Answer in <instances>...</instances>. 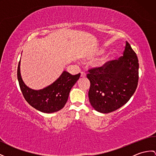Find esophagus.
<instances>
[{"mask_svg":"<svg viewBox=\"0 0 156 156\" xmlns=\"http://www.w3.org/2000/svg\"><path fill=\"white\" fill-rule=\"evenodd\" d=\"M81 77H86V74L85 73H84V72H81Z\"/></svg>","mask_w":156,"mask_h":156,"instance_id":"1","label":"esophagus"}]
</instances>
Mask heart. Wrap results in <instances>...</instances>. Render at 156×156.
Returning a JSON list of instances; mask_svg holds the SVG:
<instances>
[{"instance_id": "obj_1", "label": "heart", "mask_w": 156, "mask_h": 156, "mask_svg": "<svg viewBox=\"0 0 156 156\" xmlns=\"http://www.w3.org/2000/svg\"><path fill=\"white\" fill-rule=\"evenodd\" d=\"M104 52V49H100L99 51H98V54H102V53ZM112 57V54H110V55H106V56H105V57H103V58H102L99 62H98V63H97V67H102V66H104L106 63H107L108 61L111 59V58Z\"/></svg>"}]
</instances>
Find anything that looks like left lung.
Returning a JSON list of instances; mask_svg holds the SVG:
<instances>
[{"label":"left lung","mask_w":156,"mask_h":156,"mask_svg":"<svg viewBox=\"0 0 156 156\" xmlns=\"http://www.w3.org/2000/svg\"><path fill=\"white\" fill-rule=\"evenodd\" d=\"M138 69V57L128 41L119 59L89 69V98L94 109L109 113L126 104L137 88Z\"/></svg>","instance_id":"8db88e82"}]
</instances>
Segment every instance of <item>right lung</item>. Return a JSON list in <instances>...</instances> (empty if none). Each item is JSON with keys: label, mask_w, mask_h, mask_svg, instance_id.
<instances>
[{"label": "right lung", "mask_w": 156, "mask_h": 156, "mask_svg": "<svg viewBox=\"0 0 156 156\" xmlns=\"http://www.w3.org/2000/svg\"><path fill=\"white\" fill-rule=\"evenodd\" d=\"M20 65V60L18 66L17 77L25 100L32 107L44 113L55 112L64 107L71 88L80 77V73L72 75L65 71L51 85L36 90L25 85L21 77Z\"/></svg>", "instance_id": "right-lung-1"}]
</instances>
